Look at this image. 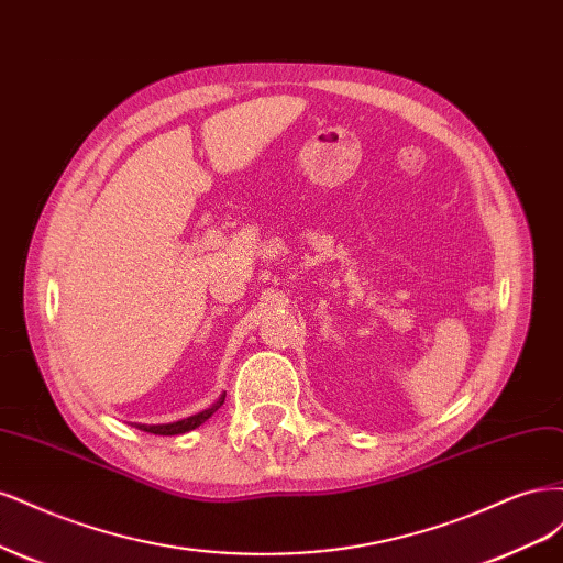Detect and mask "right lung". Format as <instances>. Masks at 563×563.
Here are the masks:
<instances>
[{
    "mask_svg": "<svg viewBox=\"0 0 563 563\" xmlns=\"http://www.w3.org/2000/svg\"><path fill=\"white\" fill-rule=\"evenodd\" d=\"M224 397H227V393H222L220 397H217L214 405H210L208 409L198 411V413H194V416H187V419H183V421H175V423H158V426L135 423V426H137L140 430H144V432H152V434H183V432H189V430L198 428L201 423H206V421L210 419V416L224 405Z\"/></svg>",
    "mask_w": 563,
    "mask_h": 563,
    "instance_id": "add662e5",
    "label": "right lung"
}]
</instances>
